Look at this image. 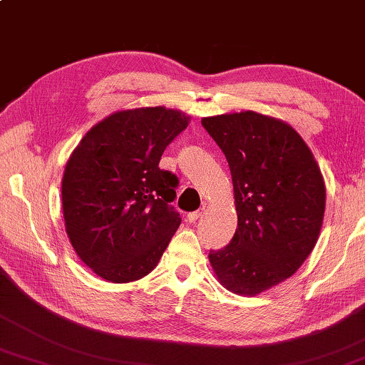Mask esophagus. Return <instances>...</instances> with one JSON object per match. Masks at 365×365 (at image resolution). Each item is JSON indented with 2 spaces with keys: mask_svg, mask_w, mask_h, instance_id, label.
I'll use <instances>...</instances> for the list:
<instances>
[{
  "mask_svg": "<svg viewBox=\"0 0 365 365\" xmlns=\"http://www.w3.org/2000/svg\"><path fill=\"white\" fill-rule=\"evenodd\" d=\"M201 214L202 212L201 210H195V212H190V214L187 215V222H190V223H195L197 218L201 217Z\"/></svg>",
  "mask_w": 365,
  "mask_h": 365,
  "instance_id": "34e87169",
  "label": "esophagus"
}]
</instances>
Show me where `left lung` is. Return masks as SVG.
I'll use <instances>...</instances> for the list:
<instances>
[{
  "mask_svg": "<svg viewBox=\"0 0 365 365\" xmlns=\"http://www.w3.org/2000/svg\"><path fill=\"white\" fill-rule=\"evenodd\" d=\"M227 158L237 228L228 246L209 252L218 282L257 295L286 281L317 242L326 185L294 128L255 111L202 118Z\"/></svg>",
  "mask_w": 365,
  "mask_h": 365,
  "instance_id": "obj_1",
  "label": "left lung"
}]
</instances>
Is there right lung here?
<instances>
[{
    "label": "right lung",
    "mask_w": 365,
    "mask_h": 365,
    "mask_svg": "<svg viewBox=\"0 0 365 365\" xmlns=\"http://www.w3.org/2000/svg\"><path fill=\"white\" fill-rule=\"evenodd\" d=\"M188 116L164 107L123 110L83 137L65 165V230L78 257L110 282L153 269L182 218L170 202L178 178L160 169Z\"/></svg>",
    "instance_id": "right-lung-1"
}]
</instances>
